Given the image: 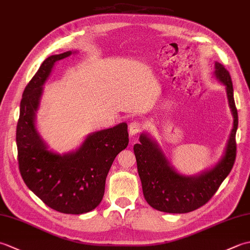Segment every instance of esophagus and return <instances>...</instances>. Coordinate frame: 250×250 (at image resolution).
Here are the masks:
<instances>
[{"label":"esophagus","mask_w":250,"mask_h":250,"mask_svg":"<svg viewBox=\"0 0 250 250\" xmlns=\"http://www.w3.org/2000/svg\"><path fill=\"white\" fill-rule=\"evenodd\" d=\"M143 130V125L139 121H133L129 125V133L131 136L136 135Z\"/></svg>","instance_id":"34e87169"}]
</instances>
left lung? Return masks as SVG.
Returning <instances> with one entry per match:
<instances>
[{
	"label": "left lung",
	"instance_id": "8db88e82",
	"mask_svg": "<svg viewBox=\"0 0 250 250\" xmlns=\"http://www.w3.org/2000/svg\"><path fill=\"white\" fill-rule=\"evenodd\" d=\"M214 75L226 87L228 102L233 116V126L224 155L213 167L193 176L177 172L158 142L144 132L140 135L139 144L133 147L143 193L147 203L157 210L169 214H185L198 209L216 193L234 164L238 117L233 97V84L229 72L219 62H215Z\"/></svg>",
	"mask_w": 250,
	"mask_h": 250
}]
</instances>
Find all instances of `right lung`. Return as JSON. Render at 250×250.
<instances>
[{"instance_id":"1","label":"right lung","mask_w":250,"mask_h":250,"mask_svg":"<svg viewBox=\"0 0 250 250\" xmlns=\"http://www.w3.org/2000/svg\"><path fill=\"white\" fill-rule=\"evenodd\" d=\"M76 51L47 58L25 87L16 132L19 171L24 184L50 208L79 215L94 209L103 199L105 180L116 156L129 144L125 122L93 132L75 150L49 149L36 128V113L44 84L56 62Z\"/></svg>"}]
</instances>
